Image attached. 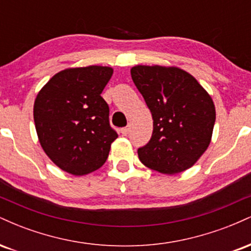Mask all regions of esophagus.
Returning a JSON list of instances; mask_svg holds the SVG:
<instances>
[{"label":"esophagus","mask_w":251,"mask_h":251,"mask_svg":"<svg viewBox=\"0 0 251 251\" xmlns=\"http://www.w3.org/2000/svg\"><path fill=\"white\" fill-rule=\"evenodd\" d=\"M128 131H129L128 127H124V128H122V133H123V135H127V134H128Z\"/></svg>","instance_id":"34e87169"}]
</instances>
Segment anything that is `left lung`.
Returning a JSON list of instances; mask_svg holds the SVG:
<instances>
[{
    "instance_id": "8db88e82",
    "label": "left lung",
    "mask_w": 251,
    "mask_h": 251,
    "mask_svg": "<svg viewBox=\"0 0 251 251\" xmlns=\"http://www.w3.org/2000/svg\"><path fill=\"white\" fill-rule=\"evenodd\" d=\"M131 76L153 119L151 140L138 150L140 162L170 176L194 166L211 143L216 120L211 96L175 66L137 65Z\"/></svg>"
}]
</instances>
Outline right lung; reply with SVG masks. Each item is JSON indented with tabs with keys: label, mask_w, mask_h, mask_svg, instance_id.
<instances>
[{
	"label": "right lung",
	"mask_w": 251,
	"mask_h": 251,
	"mask_svg": "<svg viewBox=\"0 0 251 251\" xmlns=\"http://www.w3.org/2000/svg\"><path fill=\"white\" fill-rule=\"evenodd\" d=\"M113 74L107 66L67 68L40 89L34 123L41 148L57 168L73 176L100 169L118 138L100 94Z\"/></svg>",
	"instance_id": "1"
}]
</instances>
